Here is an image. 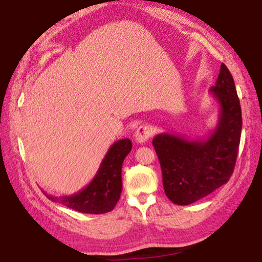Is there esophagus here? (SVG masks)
Returning <instances> with one entry per match:
<instances>
[{
	"mask_svg": "<svg viewBox=\"0 0 262 262\" xmlns=\"http://www.w3.org/2000/svg\"><path fill=\"white\" fill-rule=\"evenodd\" d=\"M154 134V129L150 125H141L135 132V140L137 143H145Z\"/></svg>",
	"mask_w": 262,
	"mask_h": 262,
	"instance_id": "34e87169",
	"label": "esophagus"
}]
</instances>
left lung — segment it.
I'll return each instance as SVG.
<instances>
[{
	"instance_id": "left-lung-1",
	"label": "left lung",
	"mask_w": 262,
	"mask_h": 262,
	"mask_svg": "<svg viewBox=\"0 0 262 262\" xmlns=\"http://www.w3.org/2000/svg\"><path fill=\"white\" fill-rule=\"evenodd\" d=\"M210 92L220 104L219 121L206 139L158 134L152 144L158 156L166 196L178 205L199 201L229 181L242 133V110L232 75L221 64Z\"/></svg>"
}]
</instances>
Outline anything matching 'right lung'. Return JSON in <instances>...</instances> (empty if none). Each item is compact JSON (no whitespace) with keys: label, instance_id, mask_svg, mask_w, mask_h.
Segmentation results:
<instances>
[{"label":"right lung","instance_id":"obj_1","mask_svg":"<svg viewBox=\"0 0 262 262\" xmlns=\"http://www.w3.org/2000/svg\"><path fill=\"white\" fill-rule=\"evenodd\" d=\"M132 146L129 139H122L113 143L92 182L78 193L60 197L51 196L47 192L45 194L51 202L81 213L103 214L112 211L120 198L121 167Z\"/></svg>","mask_w":262,"mask_h":262}]
</instances>
